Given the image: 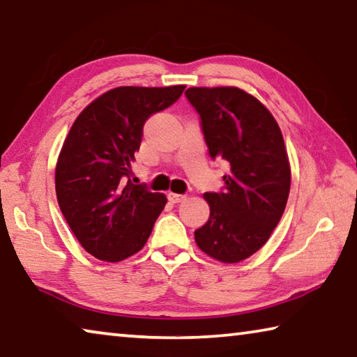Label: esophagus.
I'll list each match as a JSON object with an SVG mask.
<instances>
[{"label":"esophagus","mask_w":357,"mask_h":357,"mask_svg":"<svg viewBox=\"0 0 357 357\" xmlns=\"http://www.w3.org/2000/svg\"><path fill=\"white\" fill-rule=\"evenodd\" d=\"M168 200H170L172 203H181L183 200H185V195H183V193L170 192L168 193Z\"/></svg>","instance_id":"34e87169"}]
</instances>
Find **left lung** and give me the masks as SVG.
Here are the masks:
<instances>
[{
  "instance_id": "8db88e82",
  "label": "left lung",
  "mask_w": 357,
  "mask_h": 357,
  "mask_svg": "<svg viewBox=\"0 0 357 357\" xmlns=\"http://www.w3.org/2000/svg\"><path fill=\"white\" fill-rule=\"evenodd\" d=\"M211 159L229 164L220 192H206L209 220L195 231L200 249L238 263L261 249L285 211L291 172L279 124L239 88H189Z\"/></svg>"
}]
</instances>
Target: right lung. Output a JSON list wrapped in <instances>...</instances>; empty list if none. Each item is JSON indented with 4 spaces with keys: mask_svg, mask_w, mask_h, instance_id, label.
Instances as JSON below:
<instances>
[{
    "mask_svg": "<svg viewBox=\"0 0 357 357\" xmlns=\"http://www.w3.org/2000/svg\"><path fill=\"white\" fill-rule=\"evenodd\" d=\"M184 88H114L72 124L56 164V197L72 233L93 257L121 261L146 244L167 198L132 183L130 164L144 123L173 105Z\"/></svg>",
    "mask_w": 357,
    "mask_h": 357,
    "instance_id": "obj_1",
    "label": "right lung"
}]
</instances>
